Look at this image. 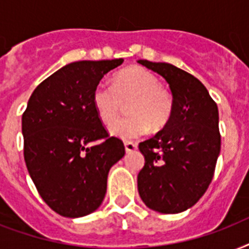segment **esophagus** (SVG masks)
<instances>
[{
  "instance_id": "34e87169",
  "label": "esophagus",
  "mask_w": 249,
  "mask_h": 249,
  "mask_svg": "<svg viewBox=\"0 0 249 249\" xmlns=\"http://www.w3.org/2000/svg\"><path fill=\"white\" fill-rule=\"evenodd\" d=\"M124 144H125V150H126V152H133L134 150H137V143H134V142L126 141Z\"/></svg>"
}]
</instances>
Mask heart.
Wrapping results in <instances>:
<instances>
[{
  "instance_id": "obj_1",
  "label": "heart",
  "mask_w": 249,
  "mask_h": 249,
  "mask_svg": "<svg viewBox=\"0 0 249 249\" xmlns=\"http://www.w3.org/2000/svg\"><path fill=\"white\" fill-rule=\"evenodd\" d=\"M93 106L98 117L109 124L129 101V116L111 124L109 132L121 140H134L144 136L150 128L163 129L173 115L172 94L160 86V80L142 67L119 72L112 85L101 81L93 90Z\"/></svg>"
}]
</instances>
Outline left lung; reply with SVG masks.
<instances>
[{
  "label": "left lung",
  "mask_w": 249,
  "mask_h": 249,
  "mask_svg": "<svg viewBox=\"0 0 249 249\" xmlns=\"http://www.w3.org/2000/svg\"><path fill=\"white\" fill-rule=\"evenodd\" d=\"M138 63L163 76L174 102L169 123L138 146L144 156L138 193L156 212H183L212 182L221 150L218 108L205 86L189 72L169 63Z\"/></svg>",
  "instance_id": "1"
}]
</instances>
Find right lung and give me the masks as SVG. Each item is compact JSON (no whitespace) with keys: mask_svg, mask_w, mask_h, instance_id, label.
<instances>
[{"mask_svg":"<svg viewBox=\"0 0 249 249\" xmlns=\"http://www.w3.org/2000/svg\"><path fill=\"white\" fill-rule=\"evenodd\" d=\"M123 62L64 66L37 86L23 112L25 165L40 196L60 216L94 212L105 199L109 168L125 155L123 141L109 137L91 101L95 85Z\"/></svg>","mask_w":249,"mask_h":249,"instance_id":"add662e5","label":"right lung"}]
</instances>
